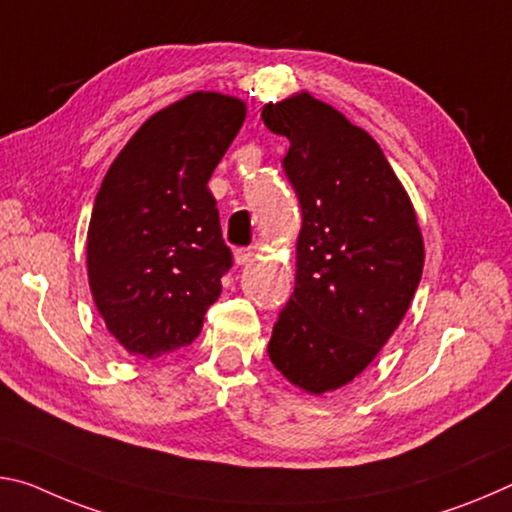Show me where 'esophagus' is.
Returning <instances> with one entry per match:
<instances>
[{
  "label": "esophagus",
  "instance_id": "34e87169",
  "mask_svg": "<svg viewBox=\"0 0 512 512\" xmlns=\"http://www.w3.org/2000/svg\"><path fill=\"white\" fill-rule=\"evenodd\" d=\"M254 256H256V251H254V249H249V247H240V249L233 251V258H236V263H238V265H247V263H251V261H254Z\"/></svg>",
  "mask_w": 512,
  "mask_h": 512
}]
</instances>
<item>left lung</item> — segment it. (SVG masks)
<instances>
[{
	"instance_id": "8db88e82",
	"label": "left lung",
	"mask_w": 512,
	"mask_h": 512,
	"mask_svg": "<svg viewBox=\"0 0 512 512\" xmlns=\"http://www.w3.org/2000/svg\"><path fill=\"white\" fill-rule=\"evenodd\" d=\"M290 140L283 170L301 206L295 292L267 354L297 388L322 395L365 370L404 320L422 279L415 208L365 129L308 92L265 104Z\"/></svg>"
}]
</instances>
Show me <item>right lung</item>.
I'll list each match as a JSON object with an SVG mask.
<instances>
[{"instance_id":"right-lung-1","label":"right lung","mask_w":512,"mask_h":512,"mask_svg":"<svg viewBox=\"0 0 512 512\" xmlns=\"http://www.w3.org/2000/svg\"><path fill=\"white\" fill-rule=\"evenodd\" d=\"M245 115L242 99L192 92L149 117L108 167L88 226V281L133 356L190 345L220 297L233 258L206 183Z\"/></svg>"}]
</instances>
